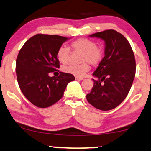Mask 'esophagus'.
<instances>
[{"label": "esophagus", "instance_id": "obj_1", "mask_svg": "<svg viewBox=\"0 0 151 151\" xmlns=\"http://www.w3.org/2000/svg\"><path fill=\"white\" fill-rule=\"evenodd\" d=\"M83 79V77H77V76L76 77V80H77V81H82Z\"/></svg>", "mask_w": 151, "mask_h": 151}]
</instances>
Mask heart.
<instances>
[{
	"label": "heart",
	"mask_w": 151,
	"mask_h": 151,
	"mask_svg": "<svg viewBox=\"0 0 151 151\" xmlns=\"http://www.w3.org/2000/svg\"><path fill=\"white\" fill-rule=\"evenodd\" d=\"M70 47L73 51L82 53L81 62L83 63L80 65H68L64 67L63 70L77 77H83L89 71L90 63L93 66H96L100 64L103 58V49L96 46V43L89 39H78L71 42ZM70 54V49L65 46H61L57 50L56 56L58 61L65 64L68 63Z\"/></svg>",
	"instance_id": "heart-1"
}]
</instances>
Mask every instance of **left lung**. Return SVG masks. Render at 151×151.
<instances>
[{
	"instance_id": "obj_1",
	"label": "left lung",
	"mask_w": 151,
	"mask_h": 151,
	"mask_svg": "<svg viewBox=\"0 0 151 151\" xmlns=\"http://www.w3.org/2000/svg\"><path fill=\"white\" fill-rule=\"evenodd\" d=\"M105 42V56L93 75L91 92L87 100L102 111L114 109L123 102L132 88L136 75L134 51L128 40L121 33L107 29L90 35Z\"/></svg>"
}]
</instances>
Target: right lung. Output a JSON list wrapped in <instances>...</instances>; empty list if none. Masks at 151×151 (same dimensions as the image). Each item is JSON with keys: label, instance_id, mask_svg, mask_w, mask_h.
<instances>
[{"label": "right lung", "instance_id": "right-lung-1", "mask_svg": "<svg viewBox=\"0 0 151 151\" xmlns=\"http://www.w3.org/2000/svg\"><path fill=\"white\" fill-rule=\"evenodd\" d=\"M67 40L58 35L37 34L19 51L15 67L17 83L23 95L37 107H49L57 102L68 83L75 80L72 74L63 72H59L58 76H49L59 71L56 53Z\"/></svg>", "mask_w": 151, "mask_h": 151}]
</instances>
